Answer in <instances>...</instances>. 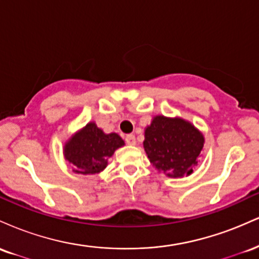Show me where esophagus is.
Instances as JSON below:
<instances>
[{
	"label": "esophagus",
	"mask_w": 259,
	"mask_h": 259,
	"mask_svg": "<svg viewBox=\"0 0 259 259\" xmlns=\"http://www.w3.org/2000/svg\"><path fill=\"white\" fill-rule=\"evenodd\" d=\"M125 142L127 145H130V146H134V145L136 144L135 135H133V134H129V135H126L125 136Z\"/></svg>",
	"instance_id": "esophagus-1"
}]
</instances>
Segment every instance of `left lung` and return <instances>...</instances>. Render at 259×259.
<instances>
[{
	"instance_id": "1",
	"label": "left lung",
	"mask_w": 259,
	"mask_h": 259,
	"mask_svg": "<svg viewBox=\"0 0 259 259\" xmlns=\"http://www.w3.org/2000/svg\"><path fill=\"white\" fill-rule=\"evenodd\" d=\"M203 135L189 121L157 115L145 130L144 147L151 163L168 177L190 175L203 148Z\"/></svg>"
}]
</instances>
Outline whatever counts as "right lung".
<instances>
[{"instance_id":"1","label":"right lung","mask_w":259,"mask_h":259,"mask_svg":"<svg viewBox=\"0 0 259 259\" xmlns=\"http://www.w3.org/2000/svg\"><path fill=\"white\" fill-rule=\"evenodd\" d=\"M124 141L118 134H105L95 123H89L64 146V156L76 173L95 174L106 168L109 157Z\"/></svg>"}]
</instances>
